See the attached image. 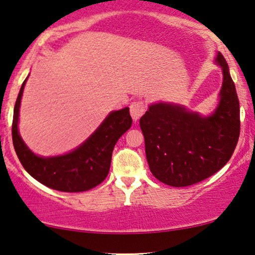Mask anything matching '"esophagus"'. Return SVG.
Segmentation results:
<instances>
[{
	"mask_svg": "<svg viewBox=\"0 0 255 255\" xmlns=\"http://www.w3.org/2000/svg\"><path fill=\"white\" fill-rule=\"evenodd\" d=\"M129 109H130V114H131L132 120L134 121L138 120L139 118L143 116V113H144V110H145L144 102H142V100H136V102H132L130 104V106H129Z\"/></svg>",
	"mask_w": 255,
	"mask_h": 255,
	"instance_id": "obj_1",
	"label": "esophagus"
}]
</instances>
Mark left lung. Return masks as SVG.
<instances>
[{
	"mask_svg": "<svg viewBox=\"0 0 255 255\" xmlns=\"http://www.w3.org/2000/svg\"><path fill=\"white\" fill-rule=\"evenodd\" d=\"M216 62L223 70V85L220 104L210 117L159 103L139 119L150 171L168 186L186 187L209 178L229 162L238 143V96L221 53Z\"/></svg>",
	"mask_w": 255,
	"mask_h": 255,
	"instance_id": "obj_1",
	"label": "left lung"
}]
</instances>
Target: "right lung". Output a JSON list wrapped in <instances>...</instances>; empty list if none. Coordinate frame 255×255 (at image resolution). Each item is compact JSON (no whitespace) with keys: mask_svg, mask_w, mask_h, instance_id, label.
Here are the masks:
<instances>
[{"mask_svg":"<svg viewBox=\"0 0 255 255\" xmlns=\"http://www.w3.org/2000/svg\"><path fill=\"white\" fill-rule=\"evenodd\" d=\"M17 97L12 119V143L23 167L42 185L60 192L91 189L105 180L110 172L114 145L131 126L129 109L112 112L100 127L73 152L59 157L35 156L18 134V116L24 85Z\"/></svg>","mask_w":255,"mask_h":255,"instance_id":"right-lung-1","label":"right lung"}]
</instances>
